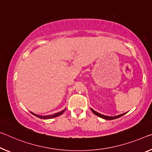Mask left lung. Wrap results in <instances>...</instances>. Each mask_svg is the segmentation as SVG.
<instances>
[{"label":"left lung","mask_w":152,"mask_h":152,"mask_svg":"<svg viewBox=\"0 0 152 152\" xmlns=\"http://www.w3.org/2000/svg\"><path fill=\"white\" fill-rule=\"evenodd\" d=\"M91 111H92V112L94 113V114H95L96 115H97V116L102 118L105 119V120H114V119L118 118L122 116V115L126 114V113H124V114H120V115H115V116H107V115H105L101 114H99V113L95 112V110H93V109H91Z\"/></svg>","instance_id":"obj_1"}]
</instances>
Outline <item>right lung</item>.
Here are the masks:
<instances>
[{"instance_id": "obj_1", "label": "right lung", "mask_w": 152, "mask_h": 152, "mask_svg": "<svg viewBox=\"0 0 152 152\" xmlns=\"http://www.w3.org/2000/svg\"><path fill=\"white\" fill-rule=\"evenodd\" d=\"M66 109L62 110L61 112H59L58 113H55V114H51V115H40L36 114H34V113L31 112H30V113L32 114H33L34 115H35V116L39 118H41V119H50V118H53L57 117V116H59V115H61L65 112V111H66Z\"/></svg>"}]
</instances>
